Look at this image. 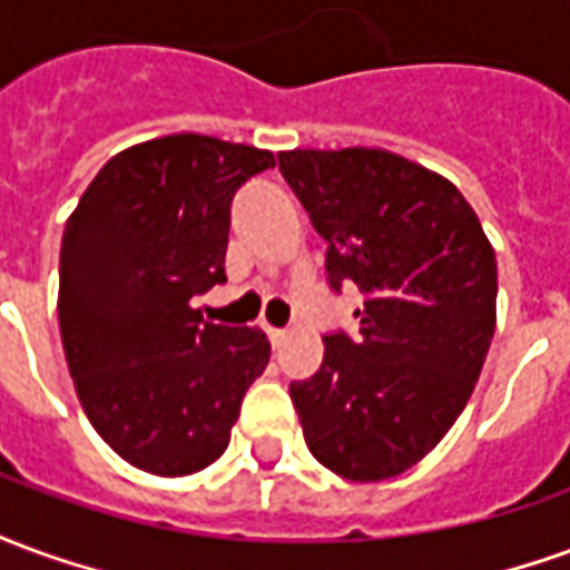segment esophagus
Instances as JSON below:
<instances>
[{"label": "esophagus", "instance_id": "obj_1", "mask_svg": "<svg viewBox=\"0 0 570 570\" xmlns=\"http://www.w3.org/2000/svg\"><path fill=\"white\" fill-rule=\"evenodd\" d=\"M265 333H268V338H272V345H274V347L284 345L286 330H277V326H265Z\"/></svg>", "mask_w": 570, "mask_h": 570}]
</instances>
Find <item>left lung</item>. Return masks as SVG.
<instances>
[{
    "mask_svg": "<svg viewBox=\"0 0 570 570\" xmlns=\"http://www.w3.org/2000/svg\"><path fill=\"white\" fill-rule=\"evenodd\" d=\"M314 232L326 284H357V335H323L321 370L289 384L311 454L354 482L403 473L473 394L498 302V262L464 195L384 149L277 155Z\"/></svg>",
    "mask_w": 570,
    "mask_h": 570,
    "instance_id": "obj_1",
    "label": "left lung"
}]
</instances>
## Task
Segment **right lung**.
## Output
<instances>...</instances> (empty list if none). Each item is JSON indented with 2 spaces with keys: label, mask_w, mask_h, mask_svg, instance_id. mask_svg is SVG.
<instances>
[{
  "label": "right lung",
  "mask_w": 570,
  "mask_h": 570,
  "mask_svg": "<svg viewBox=\"0 0 570 570\" xmlns=\"http://www.w3.org/2000/svg\"><path fill=\"white\" fill-rule=\"evenodd\" d=\"M272 151L174 134L94 176L60 244V338L81 409L128 464L188 476L232 440L272 345L204 323L195 296L225 284L237 188Z\"/></svg>",
  "instance_id": "right-lung-1"
}]
</instances>
